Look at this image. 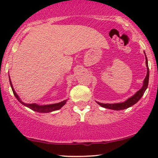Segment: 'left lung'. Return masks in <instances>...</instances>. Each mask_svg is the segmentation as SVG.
<instances>
[{"mask_svg": "<svg viewBox=\"0 0 158 158\" xmlns=\"http://www.w3.org/2000/svg\"><path fill=\"white\" fill-rule=\"evenodd\" d=\"M144 55H145V52H144ZM145 59H146V66H147V75L144 78V81H143V85L141 88V89H139L138 91L136 93V94L134 95V96H131L130 98H129L127 100H126L124 102L122 103H99L98 101H96V103H98L103 108H106V109H112V110H123V109H126L127 108L131 107V106L135 105L136 103H137L140 98H142V96H143L144 92L147 88H148V83H149V68H148V58L146 57L145 55Z\"/></svg>", "mask_w": 158, "mask_h": 158, "instance_id": "8db88e82", "label": "left lung"}]
</instances>
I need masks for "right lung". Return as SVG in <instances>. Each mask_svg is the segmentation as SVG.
<instances>
[{"label": "right lung", "mask_w": 158, "mask_h": 158, "mask_svg": "<svg viewBox=\"0 0 158 158\" xmlns=\"http://www.w3.org/2000/svg\"><path fill=\"white\" fill-rule=\"evenodd\" d=\"M9 81H10V86H11L13 93H14V96L17 98V100H18L21 104H23V106H25L29 108L30 109L33 110L34 111L40 112V113H49V112L57 111V110H59L61 109V108L65 104L67 101H68V99H67V100H64L63 101H62V102L53 103V104H48V105H39V104H36V103H25L21 100V98H19V96L17 95L16 91L14 90V88L12 85V83L11 81H10V76H9Z\"/></svg>", "instance_id": "1"}]
</instances>
